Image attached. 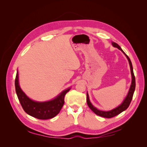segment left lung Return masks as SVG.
Here are the masks:
<instances>
[{
  "mask_svg": "<svg viewBox=\"0 0 147 147\" xmlns=\"http://www.w3.org/2000/svg\"><path fill=\"white\" fill-rule=\"evenodd\" d=\"M112 44L113 47H116L118 49H119V50H121L124 53V55H125L126 57H127V59L129 61V65H130L131 73V77H132V82H131V86H130V88H129V92L127 93L126 97H125V99H124V100L123 101L122 103L120 104L119 105H118L117 107L115 108V109H112V110H110V111L99 110L97 109L96 107H95L93 106L92 104H91V102H90L88 93L87 92V94H86V95H87L86 101H87V104H88L89 107H90V109L92 111V112H94V113H96V115H99V116H100L102 117H104V118H112L113 117L117 116V115H119V113H121V112H123V111L126 110L128 108V107L129 106L132 100L133 94H134L135 88H136V79H135L134 72H133L132 63H131V61L129 59V57L126 55V53L123 51V50L121 48V47H120L117 43H115V42H112Z\"/></svg>",
  "mask_w": 147,
  "mask_h": 147,
  "instance_id": "1",
  "label": "left lung"
}]
</instances>
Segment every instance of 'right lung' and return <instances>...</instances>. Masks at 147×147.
<instances>
[{"mask_svg":"<svg viewBox=\"0 0 147 147\" xmlns=\"http://www.w3.org/2000/svg\"><path fill=\"white\" fill-rule=\"evenodd\" d=\"M18 72L15 78V90L20 104L24 112L34 118L39 119H50L58 114L64 104V97L70 88L62 91L55 99L46 102L33 100L27 96L21 90L19 84Z\"/></svg>","mask_w":147,"mask_h":147,"instance_id":"obj_1","label":"right lung"}]
</instances>
